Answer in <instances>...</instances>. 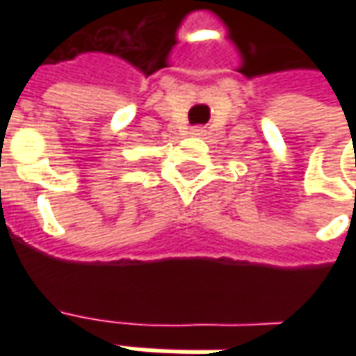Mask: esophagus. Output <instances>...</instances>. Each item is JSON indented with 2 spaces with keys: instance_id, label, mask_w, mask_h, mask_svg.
<instances>
[{
  "instance_id": "obj_1",
  "label": "esophagus",
  "mask_w": 356,
  "mask_h": 356,
  "mask_svg": "<svg viewBox=\"0 0 356 356\" xmlns=\"http://www.w3.org/2000/svg\"><path fill=\"white\" fill-rule=\"evenodd\" d=\"M191 135H194V137H200V135H204V127H193V129H191Z\"/></svg>"
}]
</instances>
